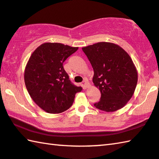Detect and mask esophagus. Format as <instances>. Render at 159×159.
<instances>
[{"label":"esophagus","mask_w":159,"mask_h":159,"mask_svg":"<svg viewBox=\"0 0 159 159\" xmlns=\"http://www.w3.org/2000/svg\"><path fill=\"white\" fill-rule=\"evenodd\" d=\"M83 87H84L85 88H87L89 87V83H88V80H83Z\"/></svg>","instance_id":"esophagus-1"}]
</instances>
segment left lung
Segmentation results:
<instances>
[{
	"label": "left lung",
	"instance_id": "obj_1",
	"mask_svg": "<svg viewBox=\"0 0 159 159\" xmlns=\"http://www.w3.org/2000/svg\"><path fill=\"white\" fill-rule=\"evenodd\" d=\"M94 70L92 79L101 98L97 108L113 112L123 108L132 97L138 82V73L129 54L119 46L98 42L82 48Z\"/></svg>",
	"mask_w": 159,
	"mask_h": 159
}]
</instances>
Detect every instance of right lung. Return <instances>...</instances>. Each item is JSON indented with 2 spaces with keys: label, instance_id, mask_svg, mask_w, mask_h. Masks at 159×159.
I'll return each mask as SVG.
<instances>
[{
  "label": "right lung",
  "instance_id": "right-lung-1",
  "mask_svg": "<svg viewBox=\"0 0 159 159\" xmlns=\"http://www.w3.org/2000/svg\"><path fill=\"white\" fill-rule=\"evenodd\" d=\"M78 48L60 43H44L28 60L24 73L27 90L36 104L48 113L67 111L75 94L83 89L71 82L63 67V62Z\"/></svg>",
  "mask_w": 159,
  "mask_h": 159
}]
</instances>
